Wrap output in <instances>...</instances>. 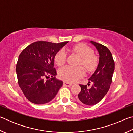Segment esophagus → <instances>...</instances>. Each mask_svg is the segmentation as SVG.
Listing matches in <instances>:
<instances>
[{
  "label": "esophagus",
  "instance_id": "34e87169",
  "mask_svg": "<svg viewBox=\"0 0 133 133\" xmlns=\"http://www.w3.org/2000/svg\"><path fill=\"white\" fill-rule=\"evenodd\" d=\"M63 84H64V85H65V86H67V87H70L71 85H72L71 83H67V82H65L63 83Z\"/></svg>",
  "mask_w": 133,
  "mask_h": 133
}]
</instances>
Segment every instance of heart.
Wrapping results in <instances>:
<instances>
[{
	"label": "heart",
	"mask_w": 133,
	"mask_h": 133,
	"mask_svg": "<svg viewBox=\"0 0 133 133\" xmlns=\"http://www.w3.org/2000/svg\"><path fill=\"white\" fill-rule=\"evenodd\" d=\"M72 52L80 57L78 65H82L85 71L91 73L96 69L98 64V57L93 53L92 49L84 43H79L72 47ZM66 53L64 50H60L56 54L55 62L58 66H62L66 62ZM84 75V70L82 67L65 66L58 72V76L65 82H74Z\"/></svg>",
	"instance_id": "obj_1"
}]
</instances>
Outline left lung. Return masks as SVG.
Here are the masks:
<instances>
[{"instance_id": "obj_1", "label": "left lung", "mask_w": 133, "mask_h": 133, "mask_svg": "<svg viewBox=\"0 0 133 133\" xmlns=\"http://www.w3.org/2000/svg\"><path fill=\"white\" fill-rule=\"evenodd\" d=\"M90 43L99 53L98 65L89 78V83H92L93 85L88 88L87 85L80 84L81 91L78 97L83 104L93 105L100 102L109 91L114 70V62L111 53L107 47L93 41H90Z\"/></svg>"}]
</instances>
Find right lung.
Instances as JSON below:
<instances>
[{"label": "right lung", "instance_id": "add662e5", "mask_svg": "<svg viewBox=\"0 0 133 133\" xmlns=\"http://www.w3.org/2000/svg\"><path fill=\"white\" fill-rule=\"evenodd\" d=\"M67 43L36 42L20 54L16 64L18 83L30 102L36 104L49 103L55 97L62 86V81L55 78L57 73L54 68V58ZM49 77L52 78L45 80Z\"/></svg>", "mask_w": 133, "mask_h": 133}]
</instances>
